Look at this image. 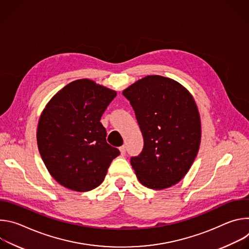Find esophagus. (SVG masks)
<instances>
[{
	"label": "esophagus",
	"mask_w": 249,
	"mask_h": 249,
	"mask_svg": "<svg viewBox=\"0 0 249 249\" xmlns=\"http://www.w3.org/2000/svg\"><path fill=\"white\" fill-rule=\"evenodd\" d=\"M119 150H120L121 155H125V154H126V147H125V146L120 147V148H119Z\"/></svg>",
	"instance_id": "34e87169"
}]
</instances>
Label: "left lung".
I'll list each match as a JSON object with an SVG mask.
<instances>
[{
	"mask_svg": "<svg viewBox=\"0 0 249 249\" xmlns=\"http://www.w3.org/2000/svg\"><path fill=\"white\" fill-rule=\"evenodd\" d=\"M144 138L131 165L144 186L161 190L178 183L201 143V121L192 94L176 81L147 76L123 90Z\"/></svg>",
	"mask_w": 249,
	"mask_h": 249,
	"instance_id": "1",
	"label": "left lung"
}]
</instances>
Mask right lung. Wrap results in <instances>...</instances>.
<instances>
[{
	"label": "right lung",
	"instance_id": "add662e5",
	"mask_svg": "<svg viewBox=\"0 0 249 249\" xmlns=\"http://www.w3.org/2000/svg\"><path fill=\"white\" fill-rule=\"evenodd\" d=\"M116 91L89 79L60 89L46 104L37 126V146L53 178L86 192L97 187L120 152L106 142L100 118Z\"/></svg>",
	"mask_w": 249,
	"mask_h": 249
}]
</instances>
